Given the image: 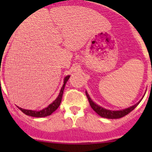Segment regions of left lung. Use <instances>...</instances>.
<instances>
[{
	"label": "left lung",
	"instance_id": "left-lung-1",
	"mask_svg": "<svg viewBox=\"0 0 152 152\" xmlns=\"http://www.w3.org/2000/svg\"><path fill=\"white\" fill-rule=\"evenodd\" d=\"M86 96L88 97V101H89L91 108H92L99 116H100L101 117L103 118H107V119H119V118L123 117V116H125L126 115H127V114H129L130 112H132V111L134 109H135L137 106L139 105V103H140L141 100H141L140 101L138 102L136 104L132 106V107H129V108L124 109V110H122L113 111L110 110H107V109L105 108H103V107H100V106L96 104L94 102L91 100L87 91H86Z\"/></svg>",
	"mask_w": 152,
	"mask_h": 152
}]
</instances>
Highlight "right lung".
<instances>
[{
    "instance_id": "obj_1",
    "label": "right lung",
    "mask_w": 152,
    "mask_h": 152,
    "mask_svg": "<svg viewBox=\"0 0 152 152\" xmlns=\"http://www.w3.org/2000/svg\"><path fill=\"white\" fill-rule=\"evenodd\" d=\"M69 75H68V76H66V77H64V84H63L62 88H61L59 94H58V97L56 98V100L52 102L51 104H49L46 108L43 109V110H42L39 111L25 110V109H22L20 108V107H18V108L20 109L23 113H25L26 115H27V116H33V117H45V116H49V115H51L54 111H56L60 106V103H61V98H62L63 92H64V86H65V84L67 83V81H68V80L69 79Z\"/></svg>"
}]
</instances>
